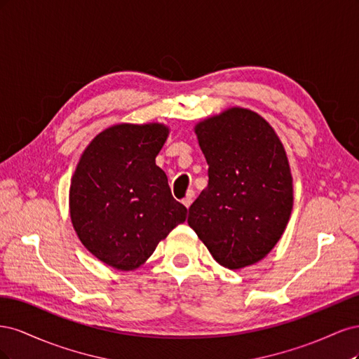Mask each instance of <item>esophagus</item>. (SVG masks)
Instances as JSON below:
<instances>
[{
	"label": "esophagus",
	"mask_w": 359,
	"mask_h": 359,
	"mask_svg": "<svg viewBox=\"0 0 359 359\" xmlns=\"http://www.w3.org/2000/svg\"><path fill=\"white\" fill-rule=\"evenodd\" d=\"M193 196H194L193 190H189V191H187V196L182 199V203H184V206H186V208H189V206L191 205V202H193Z\"/></svg>",
	"instance_id": "1"
}]
</instances>
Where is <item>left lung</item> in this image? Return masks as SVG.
<instances>
[{
	"instance_id": "1",
	"label": "left lung",
	"mask_w": 359,
	"mask_h": 359,
	"mask_svg": "<svg viewBox=\"0 0 359 359\" xmlns=\"http://www.w3.org/2000/svg\"><path fill=\"white\" fill-rule=\"evenodd\" d=\"M194 132L208 163V186L187 223L222 266L264 259L283 235L293 205L286 151L274 128L253 111L231 107Z\"/></svg>"
}]
</instances>
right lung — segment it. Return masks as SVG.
<instances>
[{
  "label": "right lung",
  "mask_w": 359,
  "mask_h": 359,
  "mask_svg": "<svg viewBox=\"0 0 359 359\" xmlns=\"http://www.w3.org/2000/svg\"><path fill=\"white\" fill-rule=\"evenodd\" d=\"M169 128L118 124L86 147L70 186V219L81 243L106 265L132 271L186 222L166 173L156 165Z\"/></svg>",
  "instance_id": "1"
}]
</instances>
